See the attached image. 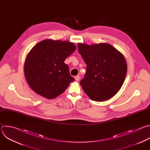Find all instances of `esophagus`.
<instances>
[{
  "label": "esophagus",
  "instance_id": "obj_1",
  "mask_svg": "<svg viewBox=\"0 0 150 150\" xmlns=\"http://www.w3.org/2000/svg\"><path fill=\"white\" fill-rule=\"evenodd\" d=\"M75 80L76 81H79V79H80V77H79V75H77V76H75Z\"/></svg>",
  "mask_w": 150,
  "mask_h": 150
}]
</instances>
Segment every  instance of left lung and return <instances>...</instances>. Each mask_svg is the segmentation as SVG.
Listing matches in <instances>:
<instances>
[{
	"label": "left lung",
	"instance_id": "obj_1",
	"mask_svg": "<svg viewBox=\"0 0 150 150\" xmlns=\"http://www.w3.org/2000/svg\"><path fill=\"white\" fill-rule=\"evenodd\" d=\"M79 53L87 64V71L81 81L88 97L96 101L108 100L120 89L125 79L127 64L123 54L107 43L78 44Z\"/></svg>",
	"mask_w": 150,
	"mask_h": 150
}]
</instances>
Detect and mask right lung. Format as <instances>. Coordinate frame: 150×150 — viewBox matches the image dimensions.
Returning <instances> with one entry per match:
<instances>
[{"instance_id":"add662e5","label":"right lung","mask_w":150,"mask_h":150,"mask_svg":"<svg viewBox=\"0 0 150 150\" xmlns=\"http://www.w3.org/2000/svg\"><path fill=\"white\" fill-rule=\"evenodd\" d=\"M75 49L73 42L50 39L34 46L24 64L26 80L32 90L49 99L65 91L75 79L64 61Z\"/></svg>"}]
</instances>
